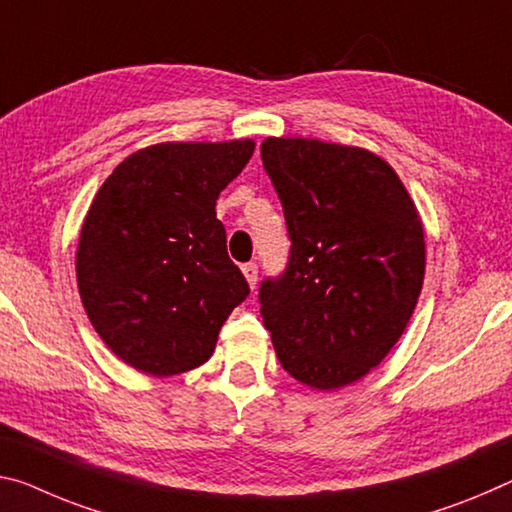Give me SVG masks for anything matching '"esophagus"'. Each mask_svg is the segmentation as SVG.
Instances as JSON below:
<instances>
[{
	"label": "esophagus",
	"mask_w": 512,
	"mask_h": 512,
	"mask_svg": "<svg viewBox=\"0 0 512 512\" xmlns=\"http://www.w3.org/2000/svg\"><path fill=\"white\" fill-rule=\"evenodd\" d=\"M241 271H243V275H246V280H248L250 289H255V287H257V275H259L257 264H255V262L243 264V266H241Z\"/></svg>",
	"instance_id": "1"
}]
</instances>
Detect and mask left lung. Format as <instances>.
Instances as JSON below:
<instances>
[{
	"label": "left lung",
	"instance_id": "obj_1",
	"mask_svg": "<svg viewBox=\"0 0 512 512\" xmlns=\"http://www.w3.org/2000/svg\"><path fill=\"white\" fill-rule=\"evenodd\" d=\"M266 173L291 239L285 271L259 285L275 355L289 376L337 389L399 342L426 250L415 202L376 154L316 139H266Z\"/></svg>",
	"mask_w": 512,
	"mask_h": 512
}]
</instances>
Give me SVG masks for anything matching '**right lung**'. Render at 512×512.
I'll use <instances>...</instances> for the list:
<instances>
[{
  "label": "right lung",
  "instance_id": "obj_1",
  "mask_svg": "<svg viewBox=\"0 0 512 512\" xmlns=\"http://www.w3.org/2000/svg\"><path fill=\"white\" fill-rule=\"evenodd\" d=\"M253 150V141L150 145L97 191L77 248L79 296L102 342L134 369L200 367L250 294L216 200Z\"/></svg>",
  "mask_w": 512,
  "mask_h": 512
}]
</instances>
